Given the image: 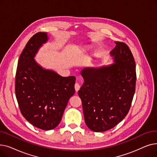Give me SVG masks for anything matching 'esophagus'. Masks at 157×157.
Returning <instances> with one entry per match:
<instances>
[{"instance_id": "1", "label": "esophagus", "mask_w": 157, "mask_h": 157, "mask_svg": "<svg viewBox=\"0 0 157 157\" xmlns=\"http://www.w3.org/2000/svg\"><path fill=\"white\" fill-rule=\"evenodd\" d=\"M74 88H75V90H76V92H78V90L80 89V85L78 83H76L75 84V85H74Z\"/></svg>"}]
</instances>
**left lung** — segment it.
I'll list each match as a JSON object with an SVG mask.
<instances>
[{
  "label": "left lung",
  "mask_w": 157,
  "mask_h": 157,
  "mask_svg": "<svg viewBox=\"0 0 157 157\" xmlns=\"http://www.w3.org/2000/svg\"><path fill=\"white\" fill-rule=\"evenodd\" d=\"M111 64L85 67L80 71L84 83L78 91L85 121L94 132L108 130L122 121L130 109L135 93L136 72L128 46L114 42Z\"/></svg>",
  "instance_id": "8db88e82"
}]
</instances>
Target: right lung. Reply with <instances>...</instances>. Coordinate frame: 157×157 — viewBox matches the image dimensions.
Wrapping results in <instances>:
<instances>
[{
    "label": "right lung",
    "instance_id": "1",
    "mask_svg": "<svg viewBox=\"0 0 157 157\" xmlns=\"http://www.w3.org/2000/svg\"><path fill=\"white\" fill-rule=\"evenodd\" d=\"M46 32L33 36L18 60L15 92L23 117L34 127L49 130L59 124L69 98L75 93L74 76L63 77L35 60L48 41Z\"/></svg>",
    "mask_w": 157,
    "mask_h": 157
}]
</instances>
